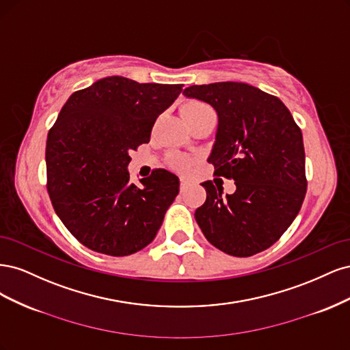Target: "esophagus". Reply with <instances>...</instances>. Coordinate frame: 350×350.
Instances as JSON below:
<instances>
[{"label":"esophagus","instance_id":"esophagus-1","mask_svg":"<svg viewBox=\"0 0 350 350\" xmlns=\"http://www.w3.org/2000/svg\"><path fill=\"white\" fill-rule=\"evenodd\" d=\"M191 184L189 183V179H187V178H181V181H179V188H181V191H184L185 188H188V185Z\"/></svg>","mask_w":350,"mask_h":350}]
</instances>
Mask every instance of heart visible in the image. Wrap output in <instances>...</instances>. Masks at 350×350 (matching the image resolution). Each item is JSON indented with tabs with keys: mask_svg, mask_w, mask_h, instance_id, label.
<instances>
[{
	"mask_svg": "<svg viewBox=\"0 0 350 350\" xmlns=\"http://www.w3.org/2000/svg\"><path fill=\"white\" fill-rule=\"evenodd\" d=\"M204 109H208V107L206 103L203 102H197V100H191L184 105L183 108V113L187 118V116H191V115H196L200 111H204ZM169 162H171V165L176 169H185L188 166V159L183 154H172L171 157H169Z\"/></svg>",
	"mask_w": 350,
	"mask_h": 350,
	"instance_id": "heart-1",
	"label": "heart"
}]
</instances>
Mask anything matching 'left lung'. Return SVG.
Masks as SVG:
<instances>
[{"label":"left lung","mask_w":350,"mask_h":350,"mask_svg":"<svg viewBox=\"0 0 350 350\" xmlns=\"http://www.w3.org/2000/svg\"><path fill=\"white\" fill-rule=\"evenodd\" d=\"M184 96L217 112L208 156L215 174L234 179V194L206 181L196 220L207 241L229 256L250 257L271 247L299 213L306 193L299 126L284 103L247 83L189 86Z\"/></svg>","instance_id":"8db88e82"}]
</instances>
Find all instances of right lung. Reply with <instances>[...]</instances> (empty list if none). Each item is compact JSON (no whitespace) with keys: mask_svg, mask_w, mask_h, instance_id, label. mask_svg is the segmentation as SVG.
I'll list each match as a JSON object with an SVG mask.
<instances>
[{"mask_svg":"<svg viewBox=\"0 0 350 350\" xmlns=\"http://www.w3.org/2000/svg\"><path fill=\"white\" fill-rule=\"evenodd\" d=\"M184 84L105 77L74 92L46 140L48 193L55 213L84 247L130 256L154 239L179 179L154 169L130 183V152L150 142L156 118Z\"/></svg>","mask_w":350,"mask_h":350,"instance_id":"right-lung-1","label":"right lung"}]
</instances>
